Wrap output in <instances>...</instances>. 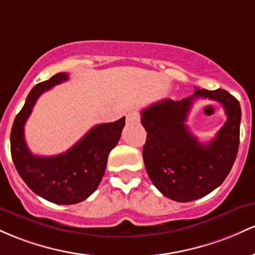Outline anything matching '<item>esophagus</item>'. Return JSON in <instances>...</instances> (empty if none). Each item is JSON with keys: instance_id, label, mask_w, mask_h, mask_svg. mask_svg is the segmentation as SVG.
<instances>
[{"instance_id": "obj_1", "label": "esophagus", "mask_w": 255, "mask_h": 255, "mask_svg": "<svg viewBox=\"0 0 255 255\" xmlns=\"http://www.w3.org/2000/svg\"><path fill=\"white\" fill-rule=\"evenodd\" d=\"M127 120L128 123H137L139 122V114L136 111H130L127 114Z\"/></svg>"}]
</instances>
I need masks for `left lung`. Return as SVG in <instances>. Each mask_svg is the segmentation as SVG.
<instances>
[{"mask_svg":"<svg viewBox=\"0 0 255 255\" xmlns=\"http://www.w3.org/2000/svg\"><path fill=\"white\" fill-rule=\"evenodd\" d=\"M208 98L223 105L228 119L208 143L199 142L185 122L193 101ZM147 131L143 161L153 184L162 195L188 202L207 195L218 188L235 162L240 144L241 107L227 90L194 91L181 101L166 99L141 112Z\"/></svg>","mask_w":255,"mask_h":255,"instance_id":"1","label":"left lung"}]
</instances>
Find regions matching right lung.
I'll use <instances>...</instances> for the list:
<instances>
[{
  "instance_id": "add662e5",
  "label": "right lung",
  "mask_w": 255,
  "mask_h": 255,
  "mask_svg": "<svg viewBox=\"0 0 255 255\" xmlns=\"http://www.w3.org/2000/svg\"><path fill=\"white\" fill-rule=\"evenodd\" d=\"M67 79L68 74L61 72L37 84L27 95L10 131V153L22 181L37 195L59 205L78 204L97 189L108 154L118 143L125 125V117L96 125L72 148L59 155L38 156L31 153L25 142V123L38 97Z\"/></svg>"
}]
</instances>
